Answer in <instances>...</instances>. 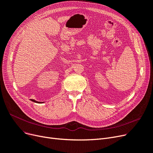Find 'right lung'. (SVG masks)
<instances>
[{
  "label": "right lung",
  "instance_id": "right-lung-1",
  "mask_svg": "<svg viewBox=\"0 0 153 153\" xmlns=\"http://www.w3.org/2000/svg\"><path fill=\"white\" fill-rule=\"evenodd\" d=\"M31 101H33V102H36V103H39V102H38V101H36L35 100H31Z\"/></svg>",
  "mask_w": 153,
  "mask_h": 153
}]
</instances>
